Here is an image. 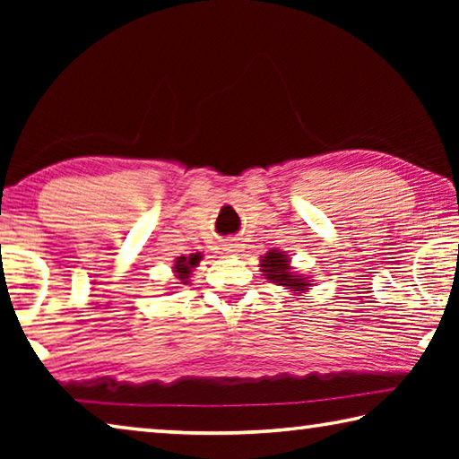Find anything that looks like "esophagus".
Listing matches in <instances>:
<instances>
[{
    "label": "esophagus",
    "mask_w": 459,
    "mask_h": 459,
    "mask_svg": "<svg viewBox=\"0 0 459 459\" xmlns=\"http://www.w3.org/2000/svg\"><path fill=\"white\" fill-rule=\"evenodd\" d=\"M227 251L229 253H235V247H227Z\"/></svg>",
    "instance_id": "1"
}]
</instances>
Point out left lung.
<instances>
[{"instance_id":"8db88e82","label":"left lung","mask_w":459,"mask_h":459,"mask_svg":"<svg viewBox=\"0 0 459 459\" xmlns=\"http://www.w3.org/2000/svg\"><path fill=\"white\" fill-rule=\"evenodd\" d=\"M261 271L265 279H269L271 283H277L290 290L293 293H304L306 290L312 287L309 279L304 275H298L291 271L290 265V255L285 251H277V248H271V251L261 257Z\"/></svg>"}]
</instances>
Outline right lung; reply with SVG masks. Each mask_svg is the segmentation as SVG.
Wrapping results in <instances>:
<instances>
[{
  "label": "right lung",
  "mask_w": 459,
  "mask_h": 459,
  "mask_svg": "<svg viewBox=\"0 0 459 459\" xmlns=\"http://www.w3.org/2000/svg\"><path fill=\"white\" fill-rule=\"evenodd\" d=\"M200 261H202V255L200 253H192V255H188V257H178L174 261V267L172 269H174L176 277L180 279L182 285L188 283V279L192 275V269L198 267Z\"/></svg>",
  "instance_id": "1"
}]
</instances>
